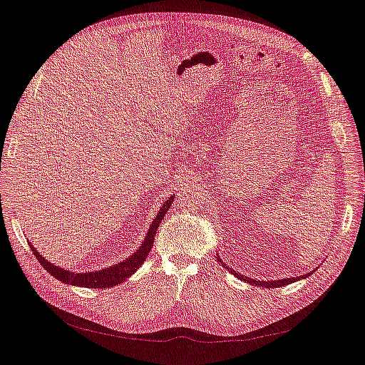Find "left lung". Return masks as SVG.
I'll use <instances>...</instances> for the list:
<instances>
[{
  "instance_id": "8db88e82",
  "label": "left lung",
  "mask_w": 365,
  "mask_h": 365,
  "mask_svg": "<svg viewBox=\"0 0 365 365\" xmlns=\"http://www.w3.org/2000/svg\"><path fill=\"white\" fill-rule=\"evenodd\" d=\"M217 261L224 265V262H222L220 259H219V257H217ZM231 273L237 277V279H242V280H245V282H247V283H253V284H257V287H262V288H277V287H283V284H289V283H292V282H295L297 279L299 280V277H291V279H280V280H272V282H264V280H252V279H249V277H246V276H243V274H240V273H235L234 270H231ZM313 273V272H312ZM312 273H309V276L312 274Z\"/></svg>"
}]
</instances>
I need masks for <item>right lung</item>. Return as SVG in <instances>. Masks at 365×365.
<instances>
[{
    "instance_id": "add662e5",
    "label": "right lung",
    "mask_w": 365,
    "mask_h": 365,
    "mask_svg": "<svg viewBox=\"0 0 365 365\" xmlns=\"http://www.w3.org/2000/svg\"><path fill=\"white\" fill-rule=\"evenodd\" d=\"M174 197H170L167 200V202L163 205L158 212L156 217L153 219L152 225L146 234V239L143 242V245L140 246V249L134 253L133 257H130L128 259H125L122 262H118L113 267L104 268V270H98V272H88V273H71L68 270H64V268H59L56 265H53L52 262L47 261L46 258H43L40 253L33 247V245H29L31 249H33V253L36 255V258L38 259V262L49 272L53 277H56L58 280L68 283V284H77V287H85V288H93V289H100V288H110V287H116V284L122 283L123 280L128 279L131 274H134L138 267L145 262L146 257L149 255V252L153 246V240H155V234L158 227H160L163 217L165 216L167 210L170 209V205L173 202Z\"/></svg>"
}]
</instances>
